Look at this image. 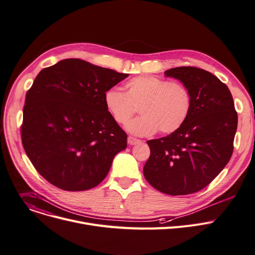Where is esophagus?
Instances as JSON below:
<instances>
[{
    "label": "esophagus",
    "mask_w": 255,
    "mask_h": 255,
    "mask_svg": "<svg viewBox=\"0 0 255 255\" xmlns=\"http://www.w3.org/2000/svg\"><path fill=\"white\" fill-rule=\"evenodd\" d=\"M139 142H140V140H139V139H137V138L132 137V136H129V137H128V143H129L130 145L137 144V143H139Z\"/></svg>",
    "instance_id": "34e87169"
}]
</instances>
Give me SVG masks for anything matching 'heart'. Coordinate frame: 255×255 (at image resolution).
<instances>
[{"mask_svg":"<svg viewBox=\"0 0 255 255\" xmlns=\"http://www.w3.org/2000/svg\"><path fill=\"white\" fill-rule=\"evenodd\" d=\"M108 113L119 125L127 124L137 113L142 115L127 129L135 135L171 134L180 129L189 118L192 95L188 87L155 76L132 78L125 85V93L115 88L104 94Z\"/></svg>","mask_w":255,"mask_h":255,"instance_id":"obj_1","label":"heart"}]
</instances>
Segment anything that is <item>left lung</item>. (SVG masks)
<instances>
[{
  "mask_svg": "<svg viewBox=\"0 0 255 255\" xmlns=\"http://www.w3.org/2000/svg\"><path fill=\"white\" fill-rule=\"evenodd\" d=\"M165 76L188 87L192 109L180 129L146 141L150 155L143 175L164 194L190 195L204 189L229 163L238 115L230 89L211 73L180 66L166 71Z\"/></svg>",
  "mask_w": 255,
  "mask_h": 255,
  "instance_id": "left-lung-1",
  "label": "left lung"
}]
</instances>
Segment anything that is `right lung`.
<instances>
[{"instance_id": "1", "label": "right lung", "mask_w": 255, "mask_h": 255, "mask_svg": "<svg viewBox=\"0 0 255 255\" xmlns=\"http://www.w3.org/2000/svg\"><path fill=\"white\" fill-rule=\"evenodd\" d=\"M128 76L77 58L39 73L26 92L20 133L28 159L48 182L78 192L106 178L127 134L108 113L104 94Z\"/></svg>"}]
</instances>
